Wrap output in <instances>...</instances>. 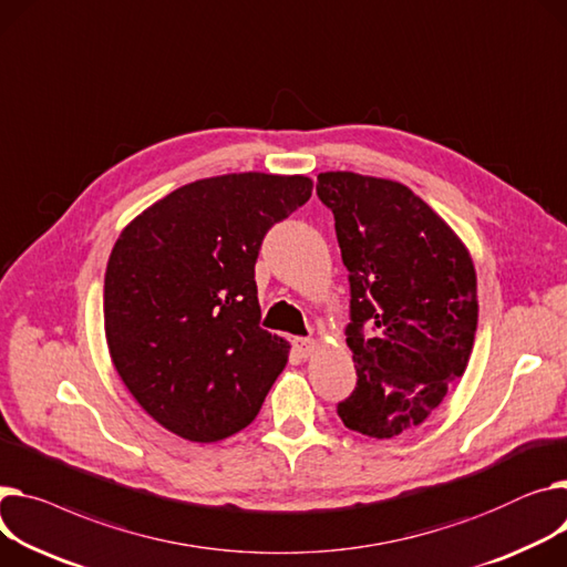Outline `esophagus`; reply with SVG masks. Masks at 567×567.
I'll list each match as a JSON object with an SVG mask.
<instances>
[{"label":"esophagus","instance_id":"esophagus-1","mask_svg":"<svg viewBox=\"0 0 567 567\" xmlns=\"http://www.w3.org/2000/svg\"><path fill=\"white\" fill-rule=\"evenodd\" d=\"M293 349L298 351L300 358H310L317 349V342L312 337H298V339H293Z\"/></svg>","mask_w":567,"mask_h":567}]
</instances>
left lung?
<instances>
[{
    "label": "left lung",
    "instance_id": "obj_1",
    "mask_svg": "<svg viewBox=\"0 0 567 567\" xmlns=\"http://www.w3.org/2000/svg\"><path fill=\"white\" fill-rule=\"evenodd\" d=\"M317 196L334 216L351 285L347 344L358 383L337 414L375 440L410 433L467 369L478 321L472 257L399 182L321 173Z\"/></svg>",
    "mask_w": 567,
    "mask_h": 567
}]
</instances>
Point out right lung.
Wrapping results in <instances>:
<instances>
[{
    "label": "right lung",
    "instance_id": "add662e5",
    "mask_svg": "<svg viewBox=\"0 0 567 567\" xmlns=\"http://www.w3.org/2000/svg\"><path fill=\"white\" fill-rule=\"evenodd\" d=\"M310 196L303 175H220L175 188L121 233L104 276L106 344L171 433L216 442L257 417L289 347L259 328L255 261Z\"/></svg>",
    "mask_w": 567,
    "mask_h": 567
}]
</instances>
